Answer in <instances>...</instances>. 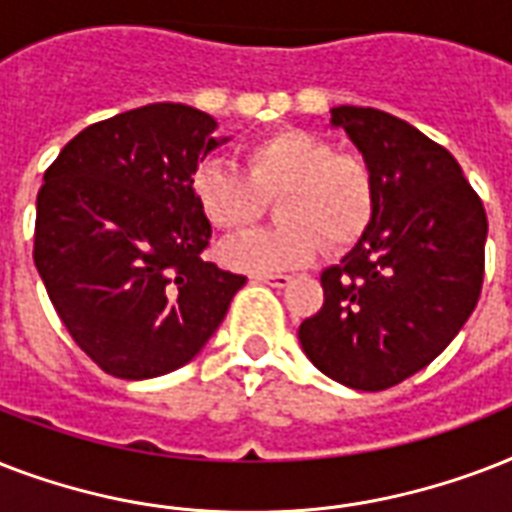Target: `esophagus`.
I'll use <instances>...</instances> for the list:
<instances>
[{"label":"esophagus","mask_w":512,"mask_h":512,"mask_svg":"<svg viewBox=\"0 0 512 512\" xmlns=\"http://www.w3.org/2000/svg\"><path fill=\"white\" fill-rule=\"evenodd\" d=\"M252 279L260 281V284H268V287L284 289V287H289L292 276H287V273H257V276H252Z\"/></svg>","instance_id":"esophagus-1"}]
</instances>
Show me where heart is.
Here are the masks:
<instances>
[{
  "label": "heart",
  "mask_w": 512,
  "mask_h": 512,
  "mask_svg": "<svg viewBox=\"0 0 512 512\" xmlns=\"http://www.w3.org/2000/svg\"><path fill=\"white\" fill-rule=\"evenodd\" d=\"M247 175L225 162H204L191 191L201 215L223 231H244L279 196V228L244 233L223 244L225 263L249 273L300 268L319 255L321 239L345 247L374 215V177L364 159L337 154L316 132L276 130L244 151Z\"/></svg>",
  "instance_id": "heart-1"
}]
</instances>
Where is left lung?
I'll return each mask as SVG.
<instances>
[{"instance_id":"obj_1","label":"left lung","mask_w":512,"mask_h":512,"mask_svg":"<svg viewBox=\"0 0 512 512\" xmlns=\"http://www.w3.org/2000/svg\"><path fill=\"white\" fill-rule=\"evenodd\" d=\"M332 127L374 177V215L321 273L324 305L300 324L313 366L353 390H385L457 337L484 284L486 212L444 146L377 108H332Z\"/></svg>"}]
</instances>
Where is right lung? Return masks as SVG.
<instances>
[{"label":"right lung","instance_id":"obj_1","mask_svg":"<svg viewBox=\"0 0 512 512\" xmlns=\"http://www.w3.org/2000/svg\"><path fill=\"white\" fill-rule=\"evenodd\" d=\"M228 140L199 108L151 103L90 124L44 172L36 271L68 335L119 380L199 356L247 284L201 260L212 225L191 191Z\"/></svg>","mask_w":512,"mask_h":512}]
</instances>
